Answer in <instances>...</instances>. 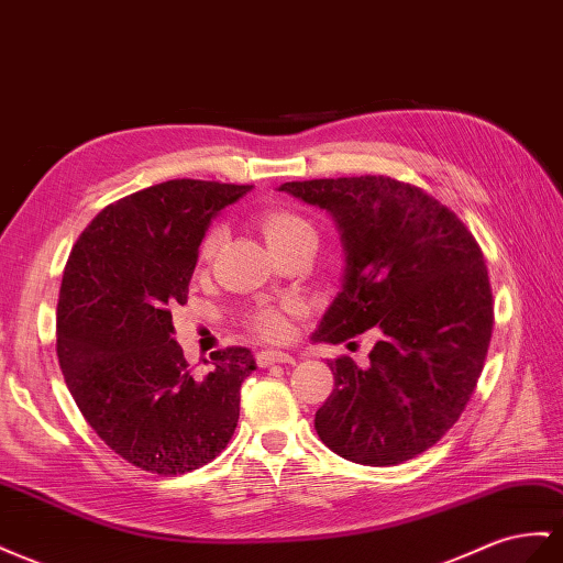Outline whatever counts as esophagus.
<instances>
[{
    "instance_id": "esophagus-1",
    "label": "esophagus",
    "mask_w": 563,
    "mask_h": 563,
    "mask_svg": "<svg viewBox=\"0 0 563 563\" xmlns=\"http://www.w3.org/2000/svg\"><path fill=\"white\" fill-rule=\"evenodd\" d=\"M294 362H296L294 355L282 353V351L257 353V364H261V367H269V364H294Z\"/></svg>"
}]
</instances>
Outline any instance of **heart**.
Instances as JSON below:
<instances>
[{"instance_id":"b5f03b06","label":"heart","mask_w":563,"mask_h":563,"mask_svg":"<svg viewBox=\"0 0 563 563\" xmlns=\"http://www.w3.org/2000/svg\"><path fill=\"white\" fill-rule=\"evenodd\" d=\"M257 222H261V230L269 251H279L284 246L298 244V241H310V244L317 241L312 222L302 218L296 210L272 208V210H265ZM218 244H220V230L216 227V230H210L206 234L201 244V255L210 257L216 253ZM291 310H294L291 306L255 310L251 314V327L255 333H261V336L267 341H282L288 336V331H291V324H288V312Z\"/></svg>"}]
</instances>
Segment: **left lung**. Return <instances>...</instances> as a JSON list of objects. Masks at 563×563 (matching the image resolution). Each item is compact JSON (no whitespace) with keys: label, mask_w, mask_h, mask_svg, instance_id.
<instances>
[{"label":"left lung","mask_w":563,"mask_h":563,"mask_svg":"<svg viewBox=\"0 0 563 563\" xmlns=\"http://www.w3.org/2000/svg\"><path fill=\"white\" fill-rule=\"evenodd\" d=\"M279 191L327 210L341 234V291L312 341L376 336L367 367L327 362L333 393L314 415L317 435L355 464L417 457L460 419L488 355L493 294L476 239L433 196L384 175Z\"/></svg>","instance_id":"left-lung-1"}]
</instances>
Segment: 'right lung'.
<instances>
[{"label": "right lung", "instance_id": "obj_1", "mask_svg": "<svg viewBox=\"0 0 563 563\" xmlns=\"http://www.w3.org/2000/svg\"><path fill=\"white\" fill-rule=\"evenodd\" d=\"M249 185L170 179L106 206L73 246L56 308V355L75 405L120 457L177 476L216 460L239 421L249 347L194 376L173 339L199 246Z\"/></svg>", "mask_w": 563, "mask_h": 563}]
</instances>
